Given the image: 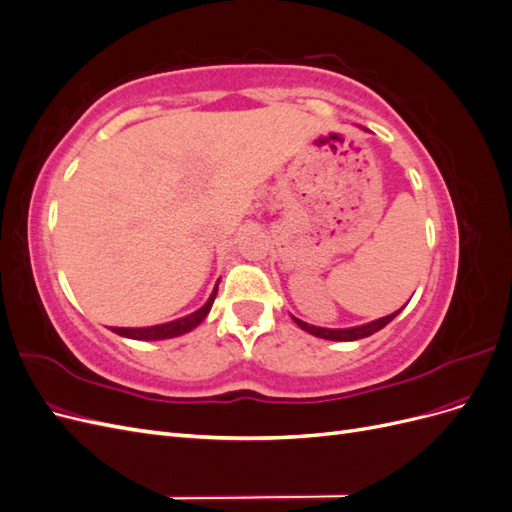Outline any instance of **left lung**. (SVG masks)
<instances>
[{
  "instance_id": "1",
  "label": "left lung",
  "mask_w": 512,
  "mask_h": 512,
  "mask_svg": "<svg viewBox=\"0 0 512 512\" xmlns=\"http://www.w3.org/2000/svg\"><path fill=\"white\" fill-rule=\"evenodd\" d=\"M399 312H401V309H397V312L384 316V318H378L374 322H367V324H361V327H350V329H322V327H314V324H307V322L294 318V316H292V320L297 322L303 331L312 333L316 337L331 339V342H354V339H363V337H369V335H374L376 331L384 329L386 324H389Z\"/></svg>"
}]
</instances>
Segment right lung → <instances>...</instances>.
Listing matches in <instances>:
<instances>
[{"label":"right lung","mask_w":512,"mask_h":512,"mask_svg":"<svg viewBox=\"0 0 512 512\" xmlns=\"http://www.w3.org/2000/svg\"><path fill=\"white\" fill-rule=\"evenodd\" d=\"M215 294H218V284H215L211 297L207 299V303L192 312L190 316H183L179 320L173 322H164V324H156V327H141V329H126V327H113L111 331L128 337V339H143V342H156V339H170V337H179L183 333H188L192 329H196L200 322L207 318V314L211 312V305L215 301Z\"/></svg>","instance_id":"obj_1"}]
</instances>
